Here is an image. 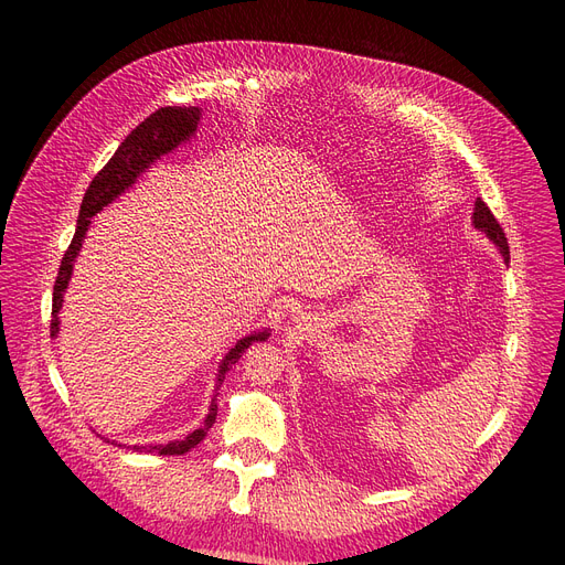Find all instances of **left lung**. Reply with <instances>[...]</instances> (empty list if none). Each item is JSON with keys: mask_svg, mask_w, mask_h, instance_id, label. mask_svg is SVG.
Listing matches in <instances>:
<instances>
[{"mask_svg": "<svg viewBox=\"0 0 565 565\" xmlns=\"http://www.w3.org/2000/svg\"><path fill=\"white\" fill-rule=\"evenodd\" d=\"M471 222H473V228L483 231V233L490 237V241L499 247V252H501L503 260L509 263L511 252H509L507 235H503V228L499 226V222H497V220H494V215L490 213V207L486 205V201L477 199V205H473V217H471Z\"/></svg>", "mask_w": 565, "mask_h": 565, "instance_id": "obj_1", "label": "left lung"}]
</instances>
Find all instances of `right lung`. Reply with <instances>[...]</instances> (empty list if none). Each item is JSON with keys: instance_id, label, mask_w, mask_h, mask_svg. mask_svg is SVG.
<instances>
[{"instance_id": "obj_1", "label": "right lung", "mask_w": 565, "mask_h": 565, "mask_svg": "<svg viewBox=\"0 0 565 565\" xmlns=\"http://www.w3.org/2000/svg\"><path fill=\"white\" fill-rule=\"evenodd\" d=\"M201 118V109L199 107H160L158 111H153L143 121L121 141V146L116 148V153L109 158V162L96 173V178L88 185L82 205H79V217H77V228L73 241L62 258V265H58V275L54 281V292H52V322H50V337L58 334V309L64 305V292L68 288L71 275H73V265L75 258L82 249L84 235L88 231V224H92V217L96 213H100L107 203H111L118 194H124L128 188L135 185L137 175L141 171H146L156 160H160L164 153H171L173 148L181 146L183 141H188L199 126ZM270 337V330H260V332H252L245 339L237 341L228 352L226 358L220 364L217 371V390L222 387V382L228 373V369L243 358V352L258 341H265ZM217 419V398L213 396L211 401V409H207L203 424L192 430L185 439H175L169 444H156V447H130L132 451H153L160 456H183L190 449H194L196 444L207 435V430L213 428ZM105 439V437H100ZM109 441V439H107ZM114 444V441H111ZM121 447V444H118Z\"/></svg>"}]
</instances>
